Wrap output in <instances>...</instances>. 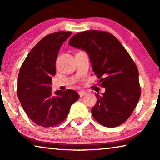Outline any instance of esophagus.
Returning a JSON list of instances; mask_svg holds the SVG:
<instances>
[{"instance_id":"1","label":"esophagus","mask_w":160,"mask_h":160,"mask_svg":"<svg viewBox=\"0 0 160 160\" xmlns=\"http://www.w3.org/2000/svg\"><path fill=\"white\" fill-rule=\"evenodd\" d=\"M78 93H79V95H80V97H82L83 96L86 95V94H87V92H86V91H80L79 92H78Z\"/></svg>"}]
</instances>
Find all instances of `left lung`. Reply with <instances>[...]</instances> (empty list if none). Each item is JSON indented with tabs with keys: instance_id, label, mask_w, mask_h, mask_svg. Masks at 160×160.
<instances>
[{
	"instance_id": "left-lung-1",
	"label": "left lung",
	"mask_w": 160,
	"mask_h": 160,
	"mask_svg": "<svg viewBox=\"0 0 160 160\" xmlns=\"http://www.w3.org/2000/svg\"><path fill=\"white\" fill-rule=\"evenodd\" d=\"M69 44L86 51L100 85L106 88L102 95L95 93L97 102L91 109L94 119L107 128L122 125L141 96L138 70L133 60L121 42L104 31L79 32Z\"/></svg>"
}]
</instances>
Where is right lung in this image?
I'll use <instances>...</instances> for the list:
<instances>
[{
  "label": "right lung",
  "mask_w": 160,
  "mask_h": 160,
  "mask_svg": "<svg viewBox=\"0 0 160 160\" xmlns=\"http://www.w3.org/2000/svg\"><path fill=\"white\" fill-rule=\"evenodd\" d=\"M71 32L59 31L40 40L27 56L18 75L17 95L29 118L38 125L54 127L68 115L80 96L73 90L51 92L56 62L63 42Z\"/></svg>",
  "instance_id": "obj_1"
}]
</instances>
